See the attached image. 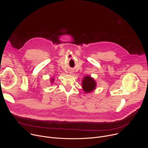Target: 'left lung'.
Returning a JSON list of instances; mask_svg holds the SVG:
<instances>
[{
	"label": "left lung",
	"mask_w": 148,
	"mask_h": 148,
	"mask_svg": "<svg viewBox=\"0 0 148 148\" xmlns=\"http://www.w3.org/2000/svg\"><path fill=\"white\" fill-rule=\"evenodd\" d=\"M97 82L90 75H87L82 80V88L86 93H90L95 90Z\"/></svg>",
	"instance_id": "left-lung-1"
}]
</instances>
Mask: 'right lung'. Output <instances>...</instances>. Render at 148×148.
Returning <instances> with one entry per match:
<instances>
[{"label": "right lung", "mask_w": 148, "mask_h": 148, "mask_svg": "<svg viewBox=\"0 0 148 148\" xmlns=\"http://www.w3.org/2000/svg\"><path fill=\"white\" fill-rule=\"evenodd\" d=\"M54 78H50V82H51V84H53L54 82Z\"/></svg>", "instance_id": "right-lung-1"}]
</instances>
